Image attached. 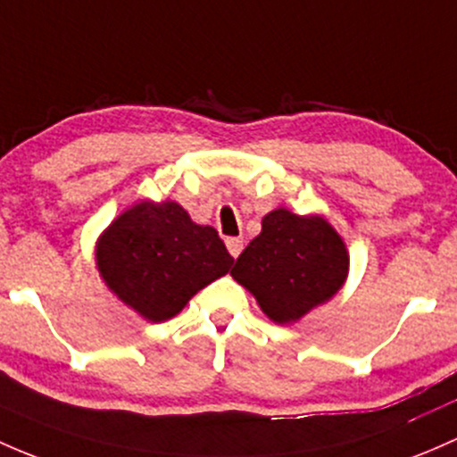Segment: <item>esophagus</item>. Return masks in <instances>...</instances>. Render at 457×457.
<instances>
[{
    "mask_svg": "<svg viewBox=\"0 0 457 457\" xmlns=\"http://www.w3.org/2000/svg\"><path fill=\"white\" fill-rule=\"evenodd\" d=\"M225 245H228L229 253H232L234 258L241 256V252H243V238H228V241H225Z\"/></svg>",
    "mask_w": 457,
    "mask_h": 457,
    "instance_id": "obj_1",
    "label": "esophagus"
}]
</instances>
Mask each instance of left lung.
Wrapping results in <instances>:
<instances>
[{
	"label": "left lung",
	"instance_id": "1",
	"mask_svg": "<svg viewBox=\"0 0 457 457\" xmlns=\"http://www.w3.org/2000/svg\"><path fill=\"white\" fill-rule=\"evenodd\" d=\"M232 276L269 320L289 324L342 289L348 252L324 219L280 208L262 219V232L238 256Z\"/></svg>",
	"mask_w": 457,
	"mask_h": 457
}]
</instances>
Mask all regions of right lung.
<instances>
[{"label":"right lung","mask_w":457,"mask_h":457,"mask_svg":"<svg viewBox=\"0 0 457 457\" xmlns=\"http://www.w3.org/2000/svg\"><path fill=\"white\" fill-rule=\"evenodd\" d=\"M100 276L124 304L151 321H166L196 291L225 276L234 258L219 232L196 225L175 201L133 205L100 237Z\"/></svg>","instance_id":"right-lung-1"}]
</instances>
